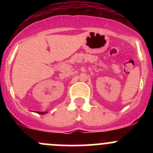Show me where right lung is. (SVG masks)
Here are the masks:
<instances>
[{"label": "right lung", "mask_w": 153, "mask_h": 153, "mask_svg": "<svg viewBox=\"0 0 153 153\" xmlns=\"http://www.w3.org/2000/svg\"><path fill=\"white\" fill-rule=\"evenodd\" d=\"M37 113L42 114V115H43V114H46V113H47V112H37Z\"/></svg>", "instance_id": "obj_1"}]
</instances>
